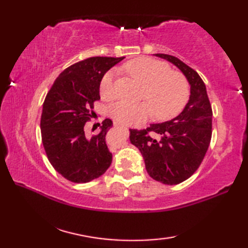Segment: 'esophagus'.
I'll return each instance as SVG.
<instances>
[{
    "label": "esophagus",
    "instance_id": "obj_1",
    "mask_svg": "<svg viewBox=\"0 0 248 248\" xmlns=\"http://www.w3.org/2000/svg\"><path fill=\"white\" fill-rule=\"evenodd\" d=\"M115 127H120V125H119V124H116L115 123Z\"/></svg>",
    "mask_w": 248,
    "mask_h": 248
}]
</instances>
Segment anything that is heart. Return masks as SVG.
<instances>
[{
  "label": "heart",
  "instance_id": "heart-1",
  "mask_svg": "<svg viewBox=\"0 0 248 248\" xmlns=\"http://www.w3.org/2000/svg\"><path fill=\"white\" fill-rule=\"evenodd\" d=\"M130 76L145 85L140 103L120 101L110 108L112 117L120 124L135 125L155 116L160 120L175 117L186 107L189 96V87L186 77L170 70L165 62L139 57L124 66ZM115 71L109 70L100 83V93L105 99L114 97Z\"/></svg>",
  "mask_w": 248,
  "mask_h": 248
}]
</instances>
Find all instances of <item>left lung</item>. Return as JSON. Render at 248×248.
<instances>
[{
    "instance_id": "1",
    "label": "left lung",
    "mask_w": 248,
    "mask_h": 248,
    "mask_svg": "<svg viewBox=\"0 0 248 248\" xmlns=\"http://www.w3.org/2000/svg\"><path fill=\"white\" fill-rule=\"evenodd\" d=\"M155 56L182 71L191 85L189 100L170 121L152 124L143 130L130 129V141L140 151L152 179L175 186L191 177L207 154L212 136V108L204 83L196 71L172 55Z\"/></svg>"
}]
</instances>
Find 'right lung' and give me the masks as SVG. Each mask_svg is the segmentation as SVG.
Masks as SVG:
<instances>
[{
	"label": "right lung",
	"mask_w": 248,
	"mask_h": 248,
	"mask_svg": "<svg viewBox=\"0 0 248 248\" xmlns=\"http://www.w3.org/2000/svg\"><path fill=\"white\" fill-rule=\"evenodd\" d=\"M124 57H89L66 68L52 85L43 105L41 140L54 170L75 183L99 178L112 163L105 135L113 121H102L100 132L87 136L84 125L100 100L104 73ZM100 125V124H99Z\"/></svg>",
	"instance_id": "obj_1"
}]
</instances>
